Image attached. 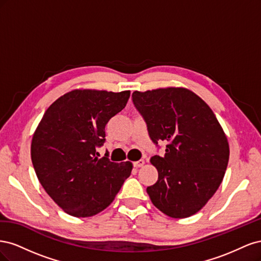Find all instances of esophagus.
<instances>
[{
    "mask_svg": "<svg viewBox=\"0 0 261 261\" xmlns=\"http://www.w3.org/2000/svg\"><path fill=\"white\" fill-rule=\"evenodd\" d=\"M144 164H145V160L141 159V160H138V161L134 162V167H135V168H141Z\"/></svg>",
    "mask_w": 261,
    "mask_h": 261,
    "instance_id": "obj_1",
    "label": "esophagus"
}]
</instances>
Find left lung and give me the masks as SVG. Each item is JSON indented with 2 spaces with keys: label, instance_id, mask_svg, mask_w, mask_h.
I'll use <instances>...</instances> for the list:
<instances>
[{
  "label": "left lung",
  "instance_id": "obj_1",
  "mask_svg": "<svg viewBox=\"0 0 261 261\" xmlns=\"http://www.w3.org/2000/svg\"><path fill=\"white\" fill-rule=\"evenodd\" d=\"M134 105L154 144L167 141L165 155L150 162L158 170L147 193L164 215L181 219L198 212L215 195L227 167L230 147L210 107L183 87L133 92Z\"/></svg>",
  "mask_w": 261,
  "mask_h": 261
}]
</instances>
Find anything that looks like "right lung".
<instances>
[{"label": "right lung", "instance_id": "add662e5", "mask_svg": "<svg viewBox=\"0 0 261 261\" xmlns=\"http://www.w3.org/2000/svg\"><path fill=\"white\" fill-rule=\"evenodd\" d=\"M130 91L74 89L46 109L31 140L37 177L68 215L92 217L105 210L133 170L129 161L100 158L106 125L125 108Z\"/></svg>", "mask_w": 261, "mask_h": 261}]
</instances>
